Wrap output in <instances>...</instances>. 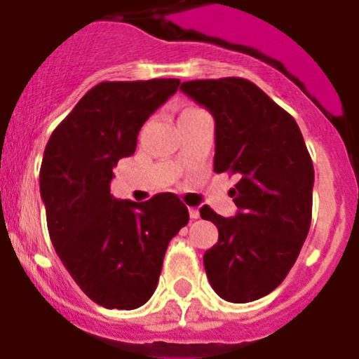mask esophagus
I'll list each match as a JSON object with an SVG mask.
<instances>
[{
	"label": "esophagus",
	"instance_id": "esophagus-1",
	"mask_svg": "<svg viewBox=\"0 0 359 359\" xmlns=\"http://www.w3.org/2000/svg\"><path fill=\"white\" fill-rule=\"evenodd\" d=\"M189 217H191V220H197L201 217V211L197 208H189Z\"/></svg>",
	"mask_w": 359,
	"mask_h": 359
}]
</instances>
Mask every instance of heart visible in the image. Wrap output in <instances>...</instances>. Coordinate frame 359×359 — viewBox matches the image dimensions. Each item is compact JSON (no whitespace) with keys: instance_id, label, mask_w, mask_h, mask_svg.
Segmentation results:
<instances>
[{"instance_id":"heart-1","label":"heart","mask_w":359,"mask_h":359,"mask_svg":"<svg viewBox=\"0 0 359 359\" xmlns=\"http://www.w3.org/2000/svg\"><path fill=\"white\" fill-rule=\"evenodd\" d=\"M195 111H201L198 108H188V110H184L182 115H188V114H195Z\"/></svg>"}]
</instances>
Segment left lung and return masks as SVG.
<instances>
[{"label":"left lung","instance_id":"obj_1","mask_svg":"<svg viewBox=\"0 0 359 359\" xmlns=\"http://www.w3.org/2000/svg\"><path fill=\"white\" fill-rule=\"evenodd\" d=\"M180 90L215 117V173L238 177L236 217L201 210L218 227V242L204 255L205 274L224 300H258L283 282L307 238L313 161L296 121L251 81H186Z\"/></svg>","mask_w":359,"mask_h":359}]
</instances>
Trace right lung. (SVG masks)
Here are the masks:
<instances>
[{
    "label": "right lung",
    "instance_id": "add662e5",
    "mask_svg": "<svg viewBox=\"0 0 359 359\" xmlns=\"http://www.w3.org/2000/svg\"><path fill=\"white\" fill-rule=\"evenodd\" d=\"M179 85V79L102 81L45 148L39 188L50 240L81 291L106 309H137L151 298L168 244L189 220L173 193L146 202L110 195L114 168L133 155L142 124Z\"/></svg>",
    "mask_w": 359,
    "mask_h": 359
}]
</instances>
